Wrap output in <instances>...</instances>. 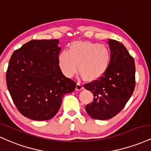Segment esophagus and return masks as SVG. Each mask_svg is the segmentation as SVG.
<instances>
[{
	"instance_id": "esophagus-1",
	"label": "esophagus",
	"mask_w": 151,
	"mask_h": 151,
	"mask_svg": "<svg viewBox=\"0 0 151 151\" xmlns=\"http://www.w3.org/2000/svg\"><path fill=\"white\" fill-rule=\"evenodd\" d=\"M83 89V86L81 84V82H78L77 85H76V90L77 91H81V90Z\"/></svg>"
}]
</instances>
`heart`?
Masks as SVG:
<instances>
[{"instance_id": "1", "label": "heart", "mask_w": 151, "mask_h": 151, "mask_svg": "<svg viewBox=\"0 0 151 151\" xmlns=\"http://www.w3.org/2000/svg\"><path fill=\"white\" fill-rule=\"evenodd\" d=\"M59 65L64 75L72 77L78 70L84 79L93 81L107 71L111 61L110 48L103 44L76 40L69 50H64L58 58Z\"/></svg>"}]
</instances>
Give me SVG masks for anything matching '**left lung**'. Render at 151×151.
I'll list each match as a JSON object with an SVG mask.
<instances>
[{
	"mask_svg": "<svg viewBox=\"0 0 151 151\" xmlns=\"http://www.w3.org/2000/svg\"><path fill=\"white\" fill-rule=\"evenodd\" d=\"M111 52L108 69L98 80L84 84L93 94V101L86 106L91 118L108 120L124 108L135 89V66L133 58L123 43L109 39Z\"/></svg>",
	"mask_w": 151,
	"mask_h": 151,
	"instance_id": "1",
	"label": "left lung"
}]
</instances>
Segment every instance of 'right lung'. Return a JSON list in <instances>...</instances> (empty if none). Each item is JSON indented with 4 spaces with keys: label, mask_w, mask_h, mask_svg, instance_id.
<instances>
[{
    "label": "right lung",
    "mask_w": 151,
    "mask_h": 151,
    "mask_svg": "<svg viewBox=\"0 0 151 151\" xmlns=\"http://www.w3.org/2000/svg\"><path fill=\"white\" fill-rule=\"evenodd\" d=\"M59 40H32L15 50L6 72L7 87L15 106L26 118L47 121L55 116L65 94L76 83L63 74Z\"/></svg>",
    "instance_id": "obj_1"
}]
</instances>
